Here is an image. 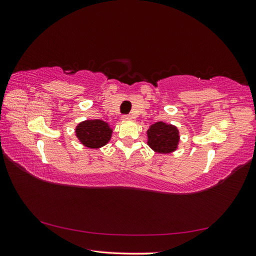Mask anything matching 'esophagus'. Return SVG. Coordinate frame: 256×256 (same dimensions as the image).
Instances as JSON below:
<instances>
[{"mask_svg": "<svg viewBox=\"0 0 256 256\" xmlns=\"http://www.w3.org/2000/svg\"><path fill=\"white\" fill-rule=\"evenodd\" d=\"M133 118V116L132 115H130V114H128V115H123L122 116V120H132Z\"/></svg>", "mask_w": 256, "mask_h": 256, "instance_id": "34e87169", "label": "esophagus"}]
</instances>
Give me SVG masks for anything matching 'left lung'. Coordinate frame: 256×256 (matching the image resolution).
Instances as JSON below:
<instances>
[{
  "label": "left lung",
  "instance_id": "1",
  "mask_svg": "<svg viewBox=\"0 0 256 256\" xmlns=\"http://www.w3.org/2000/svg\"><path fill=\"white\" fill-rule=\"evenodd\" d=\"M178 141V130L170 124L157 122L148 130V144L156 152H172L176 150Z\"/></svg>",
  "mask_w": 256,
  "mask_h": 256
}]
</instances>
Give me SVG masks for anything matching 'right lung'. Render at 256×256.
I'll return each mask as SVG.
<instances>
[{
    "label": "right lung",
    "mask_w": 256,
    "mask_h": 256,
    "mask_svg": "<svg viewBox=\"0 0 256 256\" xmlns=\"http://www.w3.org/2000/svg\"><path fill=\"white\" fill-rule=\"evenodd\" d=\"M112 128L102 120H84L76 128V136L82 144L92 149L105 146L112 136Z\"/></svg>",
    "instance_id": "obj_1"
}]
</instances>
